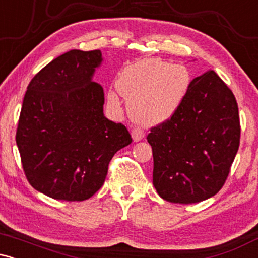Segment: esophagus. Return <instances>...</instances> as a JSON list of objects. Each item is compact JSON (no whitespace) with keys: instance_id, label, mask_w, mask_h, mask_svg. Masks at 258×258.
<instances>
[{"instance_id":"obj_1","label":"esophagus","mask_w":258,"mask_h":258,"mask_svg":"<svg viewBox=\"0 0 258 258\" xmlns=\"http://www.w3.org/2000/svg\"><path fill=\"white\" fill-rule=\"evenodd\" d=\"M131 135H132L133 141L138 142V141H141V139L144 138V130L142 128V127H135V128L132 130Z\"/></svg>"}]
</instances>
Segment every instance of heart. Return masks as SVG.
<instances>
[{
	"instance_id": "1",
	"label": "heart",
	"mask_w": 258,
	"mask_h": 258,
	"mask_svg": "<svg viewBox=\"0 0 258 258\" xmlns=\"http://www.w3.org/2000/svg\"><path fill=\"white\" fill-rule=\"evenodd\" d=\"M190 78L183 67H172L158 59H147L131 65L117 82L119 91L130 99L128 109L137 121L159 123L166 121L179 108ZM109 98L116 102V94Z\"/></svg>"
}]
</instances>
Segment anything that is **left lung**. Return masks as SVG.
<instances>
[{
  "mask_svg": "<svg viewBox=\"0 0 258 258\" xmlns=\"http://www.w3.org/2000/svg\"><path fill=\"white\" fill-rule=\"evenodd\" d=\"M153 184L162 199L195 204L221 190L240 144L238 103L214 70L193 79L176 112L150 128Z\"/></svg>",
  "mask_w": 258,
  "mask_h": 258,
  "instance_id": "1",
  "label": "left lung"
}]
</instances>
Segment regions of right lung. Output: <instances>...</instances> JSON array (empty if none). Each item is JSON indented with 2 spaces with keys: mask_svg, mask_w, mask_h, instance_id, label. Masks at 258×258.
Masks as SVG:
<instances>
[{
  "mask_svg": "<svg viewBox=\"0 0 258 258\" xmlns=\"http://www.w3.org/2000/svg\"><path fill=\"white\" fill-rule=\"evenodd\" d=\"M99 49L53 59L28 86L16 142L28 182L47 197L84 201L99 190L114 154L132 142L103 114L104 92L92 81Z\"/></svg>",
  "mask_w": 258,
  "mask_h": 258,
  "instance_id": "right-lung-1",
  "label": "right lung"
}]
</instances>
